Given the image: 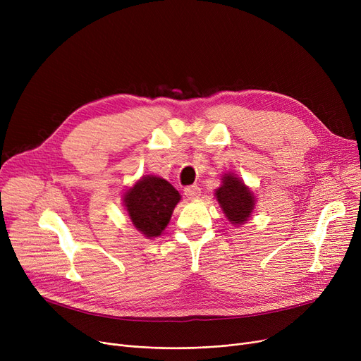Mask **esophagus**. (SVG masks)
<instances>
[{"instance_id": "obj_1", "label": "esophagus", "mask_w": 361, "mask_h": 361, "mask_svg": "<svg viewBox=\"0 0 361 361\" xmlns=\"http://www.w3.org/2000/svg\"><path fill=\"white\" fill-rule=\"evenodd\" d=\"M184 195L188 197V199H196L200 196V187L197 184H192V185H187L184 188Z\"/></svg>"}]
</instances>
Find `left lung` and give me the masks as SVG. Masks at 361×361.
<instances>
[{
	"label": "left lung",
	"mask_w": 361,
	"mask_h": 361,
	"mask_svg": "<svg viewBox=\"0 0 361 361\" xmlns=\"http://www.w3.org/2000/svg\"><path fill=\"white\" fill-rule=\"evenodd\" d=\"M215 195L225 216L231 224L240 225L247 221L255 207V197L241 180L233 174H225L222 177V185Z\"/></svg>",
	"instance_id": "left-lung-1"
}]
</instances>
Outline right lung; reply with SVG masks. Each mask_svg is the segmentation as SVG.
I'll list each match as a JSON object with an SVG mask.
<instances>
[{"instance_id":"add662e5","label":"right lung","mask_w":361,"mask_h":361,"mask_svg":"<svg viewBox=\"0 0 361 361\" xmlns=\"http://www.w3.org/2000/svg\"><path fill=\"white\" fill-rule=\"evenodd\" d=\"M180 193L166 180L146 176L124 195V206L136 228L147 238L158 237L168 225Z\"/></svg>"}]
</instances>
